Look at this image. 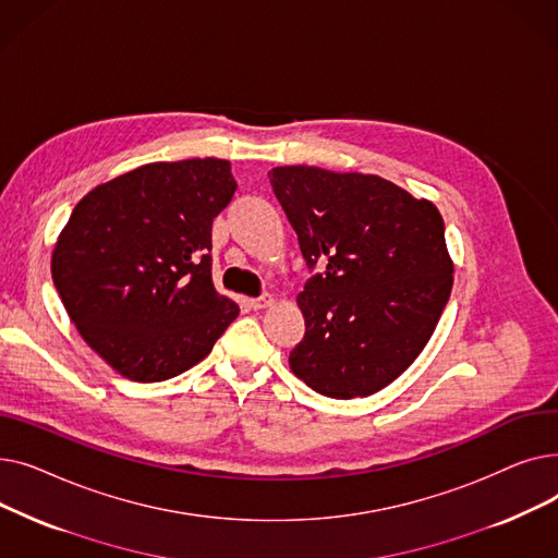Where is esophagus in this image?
Wrapping results in <instances>:
<instances>
[{"mask_svg":"<svg viewBox=\"0 0 558 558\" xmlns=\"http://www.w3.org/2000/svg\"><path fill=\"white\" fill-rule=\"evenodd\" d=\"M248 305H251L253 310H267V307L274 305V296H271V294H264V296H259V299H251Z\"/></svg>","mask_w":558,"mask_h":558,"instance_id":"1","label":"esophagus"}]
</instances>
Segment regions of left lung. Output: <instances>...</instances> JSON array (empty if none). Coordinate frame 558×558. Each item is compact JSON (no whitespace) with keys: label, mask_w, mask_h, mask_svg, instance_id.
<instances>
[{"label":"left lung","mask_w":558,"mask_h":558,"mask_svg":"<svg viewBox=\"0 0 558 558\" xmlns=\"http://www.w3.org/2000/svg\"><path fill=\"white\" fill-rule=\"evenodd\" d=\"M269 179L307 267L320 269L296 299L305 337L291 371L339 400L385 389L423 353L450 299L441 213L373 173L291 165Z\"/></svg>","instance_id":"obj_1"}]
</instances>
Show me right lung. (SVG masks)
I'll return each instance as SVG.
<instances>
[{"label":"right lung","instance_id":"add662e5","mask_svg":"<svg viewBox=\"0 0 558 558\" xmlns=\"http://www.w3.org/2000/svg\"><path fill=\"white\" fill-rule=\"evenodd\" d=\"M238 183L230 162H149L87 192L51 253L83 341L133 383H162L210 355L240 305L213 284V221Z\"/></svg>","mask_w":558,"mask_h":558}]
</instances>
